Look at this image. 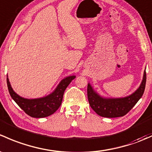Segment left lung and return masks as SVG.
<instances>
[{
	"instance_id": "1",
	"label": "left lung",
	"mask_w": 152,
	"mask_h": 152,
	"mask_svg": "<svg viewBox=\"0 0 152 152\" xmlns=\"http://www.w3.org/2000/svg\"><path fill=\"white\" fill-rule=\"evenodd\" d=\"M146 81V73L145 70L143 80L139 87L128 96L118 98L100 96L89 83L87 86V97L89 105L97 114L103 117L115 118L124 116L142 97L145 90Z\"/></svg>"
}]
</instances>
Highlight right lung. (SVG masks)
<instances>
[{
    "instance_id": "1",
    "label": "right lung",
    "mask_w": 152,
    "mask_h": 152,
    "mask_svg": "<svg viewBox=\"0 0 152 152\" xmlns=\"http://www.w3.org/2000/svg\"><path fill=\"white\" fill-rule=\"evenodd\" d=\"M75 78L76 76L64 78L52 93L45 97L35 99L24 98L17 95L13 90L8 76L6 81L9 94L17 104L31 117L43 118L53 114L58 109L62 103L65 89Z\"/></svg>"
}]
</instances>
